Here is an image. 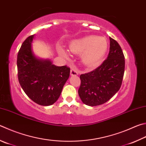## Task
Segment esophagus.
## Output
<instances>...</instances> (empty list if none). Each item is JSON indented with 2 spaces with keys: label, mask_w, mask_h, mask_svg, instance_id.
Segmentation results:
<instances>
[{
  "label": "esophagus",
  "mask_w": 146,
  "mask_h": 146,
  "mask_svg": "<svg viewBox=\"0 0 146 146\" xmlns=\"http://www.w3.org/2000/svg\"><path fill=\"white\" fill-rule=\"evenodd\" d=\"M70 75L71 76H76L78 75V72L77 71H76V69L75 68H72L70 71Z\"/></svg>",
  "instance_id": "34e87169"
}]
</instances>
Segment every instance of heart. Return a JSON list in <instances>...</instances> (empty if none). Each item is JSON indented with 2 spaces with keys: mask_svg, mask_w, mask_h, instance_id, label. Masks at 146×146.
Returning <instances> with one entry per match:
<instances>
[{
  "mask_svg": "<svg viewBox=\"0 0 146 146\" xmlns=\"http://www.w3.org/2000/svg\"><path fill=\"white\" fill-rule=\"evenodd\" d=\"M70 50L76 54H81L84 65L94 67L103 60L108 50V42L104 37L87 36L73 39L70 43ZM58 52L62 56L69 57L67 50L59 47Z\"/></svg>",
  "mask_w": 146,
  "mask_h": 146,
  "instance_id": "heart-1",
  "label": "heart"
}]
</instances>
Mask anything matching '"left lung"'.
<instances>
[{"instance_id": "left-lung-1", "label": "left lung", "mask_w": 146, "mask_h": 146, "mask_svg": "<svg viewBox=\"0 0 146 146\" xmlns=\"http://www.w3.org/2000/svg\"><path fill=\"white\" fill-rule=\"evenodd\" d=\"M110 39V51L107 59L91 72L80 75L78 94L84 104L94 107L108 102L121 86L125 60L119 43Z\"/></svg>"}]
</instances>
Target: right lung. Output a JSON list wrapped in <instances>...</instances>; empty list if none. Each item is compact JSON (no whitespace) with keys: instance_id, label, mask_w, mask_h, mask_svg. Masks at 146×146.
<instances>
[{"instance_id":"add662e5","label":"right lung","mask_w":146,"mask_h":146,"mask_svg":"<svg viewBox=\"0 0 146 146\" xmlns=\"http://www.w3.org/2000/svg\"><path fill=\"white\" fill-rule=\"evenodd\" d=\"M34 38V35L29 36L18 52V81L29 98L38 105L49 106L59 98L70 76V68L37 57L32 49Z\"/></svg>"}]
</instances>
